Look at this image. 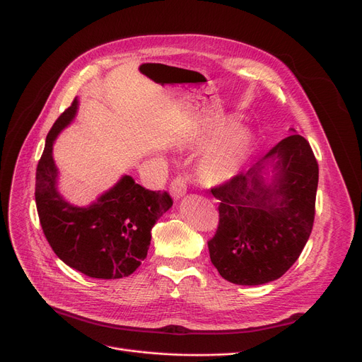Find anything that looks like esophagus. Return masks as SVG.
<instances>
[{"label": "esophagus", "instance_id": "obj_1", "mask_svg": "<svg viewBox=\"0 0 362 362\" xmlns=\"http://www.w3.org/2000/svg\"><path fill=\"white\" fill-rule=\"evenodd\" d=\"M186 189H187V182L185 177L177 176L173 179V182L170 183V194L175 199L182 198L186 194Z\"/></svg>", "mask_w": 362, "mask_h": 362}]
</instances>
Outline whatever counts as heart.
<instances>
[{"instance_id": "1", "label": "heart", "mask_w": 362, "mask_h": 362, "mask_svg": "<svg viewBox=\"0 0 362 362\" xmlns=\"http://www.w3.org/2000/svg\"><path fill=\"white\" fill-rule=\"evenodd\" d=\"M251 148L252 136L248 130L238 129L230 132L204 152L198 164L201 180L213 186L229 182L248 160Z\"/></svg>"}]
</instances>
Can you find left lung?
I'll return each mask as SVG.
<instances>
[{
  "label": "left lung",
  "mask_w": 362,
  "mask_h": 362,
  "mask_svg": "<svg viewBox=\"0 0 362 362\" xmlns=\"http://www.w3.org/2000/svg\"><path fill=\"white\" fill-rule=\"evenodd\" d=\"M269 162L274 176L267 184ZM317 185L314 152L305 138L292 133L248 171L213 187L218 227L208 250L220 276L255 286L286 273L311 235Z\"/></svg>",
  "instance_id": "1"
}]
</instances>
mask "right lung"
I'll use <instances>...</instances> for the list:
<instances>
[{
  "label": "right lung",
  "mask_w": 362,
  "mask_h": 362,
  "mask_svg": "<svg viewBox=\"0 0 362 362\" xmlns=\"http://www.w3.org/2000/svg\"><path fill=\"white\" fill-rule=\"evenodd\" d=\"M78 111V98L51 127L36 167L35 201L44 235L69 267L95 279L130 276L146 258L151 229L173 205L164 191H149L123 176L88 206L69 204L57 191L52 145Z\"/></svg>",
  "instance_id": "obj_1"
}]
</instances>
